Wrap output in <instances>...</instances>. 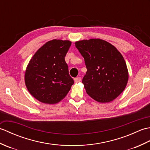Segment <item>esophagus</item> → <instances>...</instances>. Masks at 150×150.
<instances>
[{
    "label": "esophagus",
    "instance_id": "esophagus-1",
    "mask_svg": "<svg viewBox=\"0 0 150 150\" xmlns=\"http://www.w3.org/2000/svg\"><path fill=\"white\" fill-rule=\"evenodd\" d=\"M74 81L75 82H81V77H76L74 79Z\"/></svg>",
    "mask_w": 150,
    "mask_h": 150
}]
</instances>
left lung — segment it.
Returning a JSON list of instances; mask_svg holds the SVG:
<instances>
[{
  "instance_id": "1",
  "label": "left lung",
  "mask_w": 150,
  "mask_h": 150,
  "mask_svg": "<svg viewBox=\"0 0 150 150\" xmlns=\"http://www.w3.org/2000/svg\"><path fill=\"white\" fill-rule=\"evenodd\" d=\"M75 44L87 68L82 84L89 96L101 103L115 99L126 88L129 78L122 54L100 39L79 40Z\"/></svg>"
}]
</instances>
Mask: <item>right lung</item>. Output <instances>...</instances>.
<instances>
[{"label":"right lung","mask_w":150,"mask_h":150,"mask_svg":"<svg viewBox=\"0 0 150 150\" xmlns=\"http://www.w3.org/2000/svg\"><path fill=\"white\" fill-rule=\"evenodd\" d=\"M71 44V41L66 40H50L37 51L28 63L25 84L30 93L41 103H59L74 83L64 59Z\"/></svg>","instance_id":"right-lung-1"}]
</instances>
